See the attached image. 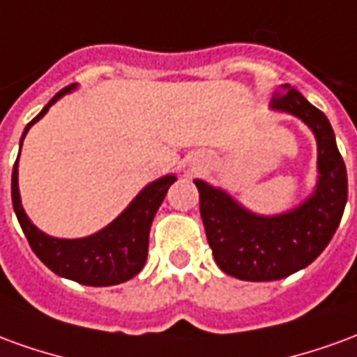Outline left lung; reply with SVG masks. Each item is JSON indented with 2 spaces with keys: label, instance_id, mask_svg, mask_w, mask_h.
<instances>
[{
  "label": "left lung",
  "instance_id": "1",
  "mask_svg": "<svg viewBox=\"0 0 357 357\" xmlns=\"http://www.w3.org/2000/svg\"><path fill=\"white\" fill-rule=\"evenodd\" d=\"M275 95L271 109L300 118L317 141V185L296 208L258 216L224 189L195 179L201 218L214 260L243 281H277L314 262L337 231L348 201V179L335 132L321 110L291 86Z\"/></svg>",
  "mask_w": 357,
  "mask_h": 357
}]
</instances>
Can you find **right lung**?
<instances>
[{
    "instance_id": "obj_1",
    "label": "right lung",
    "mask_w": 357,
    "mask_h": 357,
    "mask_svg": "<svg viewBox=\"0 0 357 357\" xmlns=\"http://www.w3.org/2000/svg\"><path fill=\"white\" fill-rule=\"evenodd\" d=\"M76 84L61 89L51 99L42 112L24 128L20 137V147L30 126L36 124L43 114L50 110L53 102H57L63 95L73 91ZM20 155V151H19ZM176 181V176H164L149 183L128 208L120 216L110 222L105 229L93 233L84 239H57L40 231L30 220L20 204L19 193V156L13 166L11 176V197L13 208L19 218V224L26 235L30 248L47 268L66 279L88 287H110V284L124 283L139 273L149 252V231L155 218L156 210L162 204L164 197L170 185Z\"/></svg>"
}]
</instances>
